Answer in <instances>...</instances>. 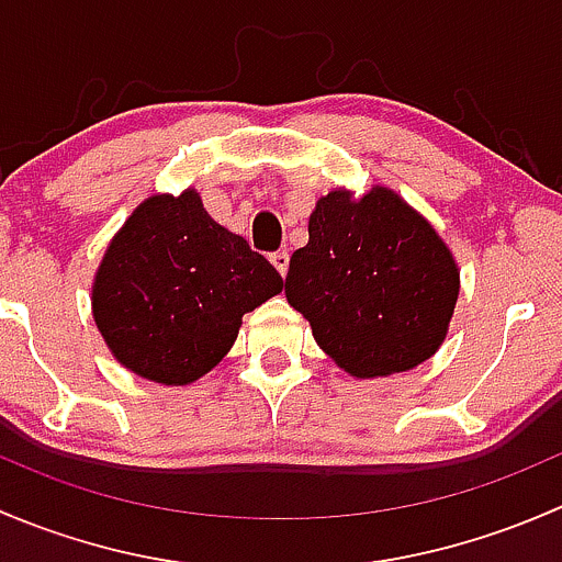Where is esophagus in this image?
Here are the masks:
<instances>
[{
	"label": "esophagus",
	"instance_id": "esophagus-1",
	"mask_svg": "<svg viewBox=\"0 0 562 562\" xmlns=\"http://www.w3.org/2000/svg\"><path fill=\"white\" fill-rule=\"evenodd\" d=\"M271 263H274V269L285 277L288 266H291V255H288V249H277V252H271Z\"/></svg>",
	"mask_w": 562,
	"mask_h": 562
}]
</instances>
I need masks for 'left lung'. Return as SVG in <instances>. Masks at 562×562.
<instances>
[{"label": "left lung", "instance_id": "obj_1", "mask_svg": "<svg viewBox=\"0 0 562 562\" xmlns=\"http://www.w3.org/2000/svg\"><path fill=\"white\" fill-rule=\"evenodd\" d=\"M285 296L353 378L407 372L443 345L459 269L438 231L389 187L331 190L310 214Z\"/></svg>", "mask_w": 562, "mask_h": 562}]
</instances>
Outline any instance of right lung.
<instances>
[{
	"label": "right lung",
	"mask_w": 562,
	"mask_h": 562,
	"mask_svg": "<svg viewBox=\"0 0 562 562\" xmlns=\"http://www.w3.org/2000/svg\"><path fill=\"white\" fill-rule=\"evenodd\" d=\"M280 291V271L184 190L130 214L94 274L92 313L119 364L187 386L223 361L241 315Z\"/></svg>",
	"instance_id": "add662e5"
}]
</instances>
